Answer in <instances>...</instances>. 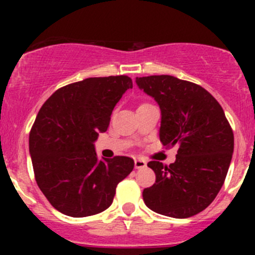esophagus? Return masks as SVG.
I'll return each instance as SVG.
<instances>
[{"label":"esophagus","instance_id":"esophagus-1","mask_svg":"<svg viewBox=\"0 0 255 255\" xmlns=\"http://www.w3.org/2000/svg\"><path fill=\"white\" fill-rule=\"evenodd\" d=\"M134 166H135V169L145 168V166H146L145 160H143V159H135V160H134Z\"/></svg>","mask_w":255,"mask_h":255}]
</instances>
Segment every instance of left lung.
I'll list each match as a JSON object with an SVG mask.
<instances>
[{"mask_svg": "<svg viewBox=\"0 0 255 255\" xmlns=\"http://www.w3.org/2000/svg\"><path fill=\"white\" fill-rule=\"evenodd\" d=\"M135 82L160 107V142L177 146L175 163H148L156 179L143 190L144 202L169 217L197 215L215 200L227 175L235 146L230 122L217 100L200 85L170 75Z\"/></svg>", "mask_w": 255, "mask_h": 255, "instance_id": "obj_1", "label": "left lung"}]
</instances>
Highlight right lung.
<instances>
[{"mask_svg": "<svg viewBox=\"0 0 255 255\" xmlns=\"http://www.w3.org/2000/svg\"><path fill=\"white\" fill-rule=\"evenodd\" d=\"M132 87L126 75L85 79L56 90L38 112L29 133L33 170L59 212L71 217L102 212L111 206L118 182L134 168L128 156L99 159L94 145Z\"/></svg>", "mask_w": 255, "mask_h": 255, "instance_id": "1", "label": "right lung"}]
</instances>
